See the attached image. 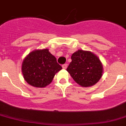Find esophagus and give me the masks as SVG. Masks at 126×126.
I'll return each mask as SVG.
<instances>
[{
	"instance_id": "esophagus-1",
	"label": "esophagus",
	"mask_w": 126,
	"mask_h": 126,
	"mask_svg": "<svg viewBox=\"0 0 126 126\" xmlns=\"http://www.w3.org/2000/svg\"><path fill=\"white\" fill-rule=\"evenodd\" d=\"M67 66H68V64H66V63H65V64H64L62 65V67H63V69H66V68H67Z\"/></svg>"
}]
</instances>
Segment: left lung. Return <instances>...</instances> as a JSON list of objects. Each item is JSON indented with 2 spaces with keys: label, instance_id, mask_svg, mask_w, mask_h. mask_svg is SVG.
Listing matches in <instances>:
<instances>
[{
  "label": "left lung",
  "instance_id": "left-lung-1",
  "mask_svg": "<svg viewBox=\"0 0 126 126\" xmlns=\"http://www.w3.org/2000/svg\"><path fill=\"white\" fill-rule=\"evenodd\" d=\"M71 59L72 62L66 70L80 86L86 87L93 86L101 79L102 64L93 53L79 50L72 54Z\"/></svg>",
  "mask_w": 126,
  "mask_h": 126
}]
</instances>
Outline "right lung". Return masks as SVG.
Returning a JSON list of instances; mask_svg holds the SVG:
<instances>
[{
  "instance_id": "obj_1",
  "label": "right lung",
  "mask_w": 126,
  "mask_h": 126,
  "mask_svg": "<svg viewBox=\"0 0 126 126\" xmlns=\"http://www.w3.org/2000/svg\"><path fill=\"white\" fill-rule=\"evenodd\" d=\"M56 58L47 49L30 52L24 60L22 72L27 83L36 87H44L52 82L56 73L62 70Z\"/></svg>"
}]
</instances>
